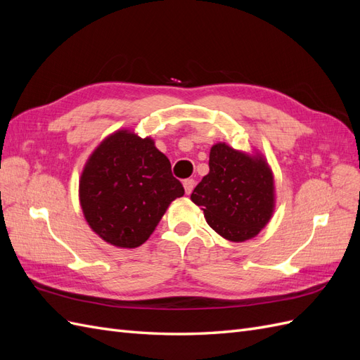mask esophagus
Segmentation results:
<instances>
[{"mask_svg": "<svg viewBox=\"0 0 360 360\" xmlns=\"http://www.w3.org/2000/svg\"><path fill=\"white\" fill-rule=\"evenodd\" d=\"M183 188H184V192H186V195H189L193 191V188H195V180L186 179V180L183 181Z\"/></svg>", "mask_w": 360, "mask_h": 360, "instance_id": "esophagus-1", "label": "esophagus"}]
</instances>
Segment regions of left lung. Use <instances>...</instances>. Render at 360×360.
Instances as JSON below:
<instances>
[{
	"mask_svg": "<svg viewBox=\"0 0 360 360\" xmlns=\"http://www.w3.org/2000/svg\"><path fill=\"white\" fill-rule=\"evenodd\" d=\"M209 174L191 200L201 207L213 230L230 242L255 237L275 212V179L267 159L255 150L246 153L225 143L210 148Z\"/></svg>",
	"mask_w": 360,
	"mask_h": 360,
	"instance_id": "1",
	"label": "left lung"
}]
</instances>
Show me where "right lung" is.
I'll use <instances>...</instances> for the list:
<instances>
[{
  "mask_svg": "<svg viewBox=\"0 0 360 360\" xmlns=\"http://www.w3.org/2000/svg\"><path fill=\"white\" fill-rule=\"evenodd\" d=\"M184 195L168 158L150 136L118 129L86 159L79 204L86 224L102 240L134 249L153 234L169 204Z\"/></svg>",
  "mask_w": 360,
  "mask_h": 360,
  "instance_id": "obj_1",
  "label": "right lung"
}]
</instances>
